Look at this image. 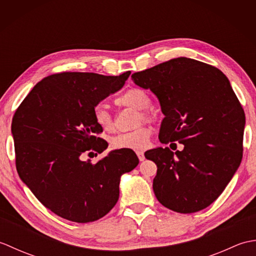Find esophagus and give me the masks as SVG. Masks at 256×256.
I'll return each mask as SVG.
<instances>
[{"label": "esophagus", "instance_id": "1", "mask_svg": "<svg viewBox=\"0 0 256 256\" xmlns=\"http://www.w3.org/2000/svg\"><path fill=\"white\" fill-rule=\"evenodd\" d=\"M136 155H138V160L140 162H143L145 160V156H144V152L143 150H136Z\"/></svg>", "mask_w": 256, "mask_h": 256}]
</instances>
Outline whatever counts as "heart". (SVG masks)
<instances>
[{
	"label": "heart",
	"mask_w": 256,
	"mask_h": 256,
	"mask_svg": "<svg viewBox=\"0 0 256 256\" xmlns=\"http://www.w3.org/2000/svg\"><path fill=\"white\" fill-rule=\"evenodd\" d=\"M116 103L120 106L133 108L135 110L140 111L138 122H142V120L143 121L150 120V116L146 112L150 106V98L148 92L142 89L132 88L128 90L118 98ZM94 116L96 125L103 131L111 132L114 128L113 116L106 106H96L94 108ZM150 134L152 132L148 126H140L132 132L118 134L111 140V145L116 150H144L150 144Z\"/></svg>",
	"instance_id": "heart-1"
}]
</instances>
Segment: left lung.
<instances>
[{
    "label": "left lung",
    "instance_id": "left-lung-1",
    "mask_svg": "<svg viewBox=\"0 0 256 256\" xmlns=\"http://www.w3.org/2000/svg\"><path fill=\"white\" fill-rule=\"evenodd\" d=\"M135 84L160 101L162 144H184L175 153L156 148L145 153L157 166V200L179 214L210 206L242 160L246 116L226 76L214 66L179 57L132 74Z\"/></svg>",
    "mask_w": 256,
    "mask_h": 256
}]
</instances>
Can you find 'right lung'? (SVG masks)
<instances>
[{
    "label": "right lung",
    "instance_id": "1",
    "mask_svg": "<svg viewBox=\"0 0 256 256\" xmlns=\"http://www.w3.org/2000/svg\"><path fill=\"white\" fill-rule=\"evenodd\" d=\"M131 72H62L32 89L12 121L16 170L54 214L78 224L99 220L118 200L120 180L138 165L132 150H114L92 164L84 154L108 148L96 135L94 108L118 91Z\"/></svg>",
    "mask_w": 256,
    "mask_h": 256
}]
</instances>
